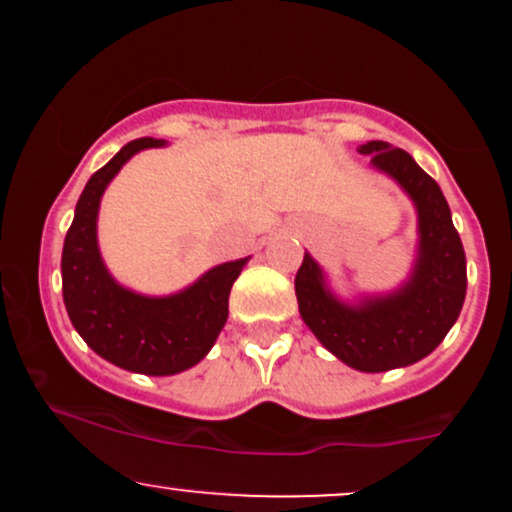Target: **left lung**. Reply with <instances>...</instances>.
<instances>
[{
  "label": "left lung",
  "mask_w": 512,
  "mask_h": 512,
  "mask_svg": "<svg viewBox=\"0 0 512 512\" xmlns=\"http://www.w3.org/2000/svg\"><path fill=\"white\" fill-rule=\"evenodd\" d=\"M358 154L407 192L419 216V248L409 279L385 296L351 305L327 289L320 264L305 252L296 274L298 310L310 332L346 366L363 373L404 368L431 354L460 317L467 260L438 182L407 151L366 142Z\"/></svg>",
  "instance_id": "8db88e82"
}]
</instances>
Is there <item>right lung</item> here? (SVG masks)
I'll return each mask as SVG.
<instances>
[{"instance_id": "right-lung-1", "label": "right lung", "mask_w": 512, "mask_h": 512, "mask_svg": "<svg viewBox=\"0 0 512 512\" xmlns=\"http://www.w3.org/2000/svg\"><path fill=\"white\" fill-rule=\"evenodd\" d=\"M166 146L144 137L122 146L91 175L76 202L62 250V296L81 339L115 366L142 375H175L202 361L228 320V296L245 260L223 262L173 296H142L105 269L96 221L110 180L134 154Z\"/></svg>"}]
</instances>
